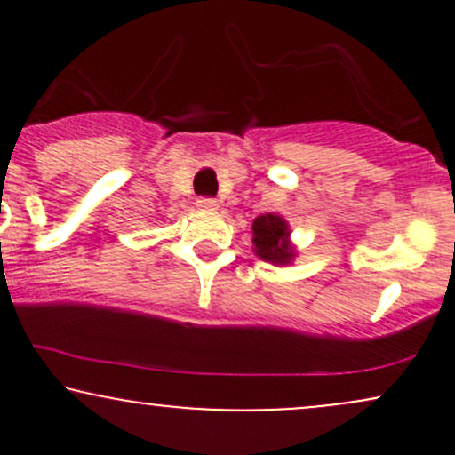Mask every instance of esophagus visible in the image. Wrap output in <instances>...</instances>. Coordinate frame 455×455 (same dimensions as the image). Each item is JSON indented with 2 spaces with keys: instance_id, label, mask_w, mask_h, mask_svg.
Wrapping results in <instances>:
<instances>
[{
  "instance_id": "obj_1",
  "label": "esophagus",
  "mask_w": 455,
  "mask_h": 455,
  "mask_svg": "<svg viewBox=\"0 0 455 455\" xmlns=\"http://www.w3.org/2000/svg\"><path fill=\"white\" fill-rule=\"evenodd\" d=\"M196 207L203 212H216L218 210V201L216 198H210V196H201L196 201Z\"/></svg>"
}]
</instances>
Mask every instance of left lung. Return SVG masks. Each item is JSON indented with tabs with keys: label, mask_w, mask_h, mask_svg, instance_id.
<instances>
[{
	"label": "left lung",
	"mask_w": 455,
	"mask_h": 455,
	"mask_svg": "<svg viewBox=\"0 0 455 455\" xmlns=\"http://www.w3.org/2000/svg\"><path fill=\"white\" fill-rule=\"evenodd\" d=\"M254 254L271 265H289L295 259V248L291 245L289 224L275 213H263L254 218L252 224Z\"/></svg>",
	"instance_id": "8db88e82"
}]
</instances>
